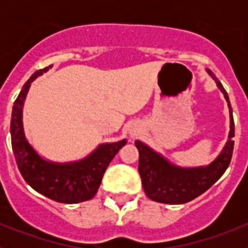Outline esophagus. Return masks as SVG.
I'll list each match as a JSON object with an SVG mask.
<instances>
[{
	"mask_svg": "<svg viewBox=\"0 0 248 248\" xmlns=\"http://www.w3.org/2000/svg\"><path fill=\"white\" fill-rule=\"evenodd\" d=\"M128 131H129V134H130L131 137H133V135H135V134H137V133H138L137 125H130V126H129Z\"/></svg>",
	"mask_w": 248,
	"mask_h": 248,
	"instance_id": "obj_1",
	"label": "esophagus"
}]
</instances>
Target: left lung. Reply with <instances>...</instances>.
<instances>
[{"instance_id": "obj_1", "label": "left lung", "mask_w": 248, "mask_h": 248, "mask_svg": "<svg viewBox=\"0 0 248 248\" xmlns=\"http://www.w3.org/2000/svg\"><path fill=\"white\" fill-rule=\"evenodd\" d=\"M207 73L214 78L218 89L223 94L229 105L230 131L227 141L217 157L206 166L183 168L170 163L166 157L151 149L145 143L137 140L135 146L139 150V170L143 189L150 200L161 203L179 205L194 200L201 194L209 190L226 171L233 151L235 123L232 117V108L229 95L220 80L214 76L210 69Z\"/></svg>"}]
</instances>
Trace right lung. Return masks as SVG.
<instances>
[{
  "label": "right lung",
  "instance_id": "right-lung-1",
  "mask_svg": "<svg viewBox=\"0 0 248 248\" xmlns=\"http://www.w3.org/2000/svg\"><path fill=\"white\" fill-rule=\"evenodd\" d=\"M52 68L34 72L25 83L13 104L11 115V141L18 170L26 183L39 194L62 203H78L94 198L105 170L126 144V139L117 143L98 145L88 156L69 163H56L45 159L31 145L23 129V105L31 83Z\"/></svg>",
  "mask_w": 248,
  "mask_h": 248
}]
</instances>
